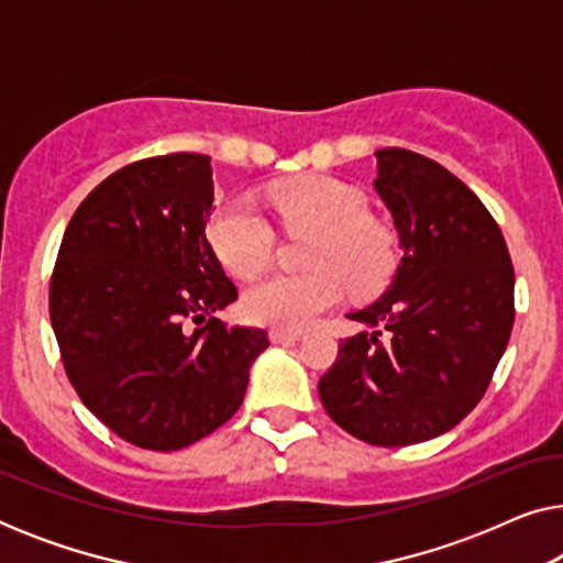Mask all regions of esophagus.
I'll list each match as a JSON object with an SVG mask.
<instances>
[{
  "mask_svg": "<svg viewBox=\"0 0 563 563\" xmlns=\"http://www.w3.org/2000/svg\"><path fill=\"white\" fill-rule=\"evenodd\" d=\"M305 333L302 330H287V328H274L268 338H272V343H291V341H299Z\"/></svg>",
  "mask_w": 563,
  "mask_h": 563,
  "instance_id": "obj_1",
  "label": "esophagus"
}]
</instances>
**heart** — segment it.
<instances>
[{"label":"heart","instance_id":"1","mask_svg":"<svg viewBox=\"0 0 563 563\" xmlns=\"http://www.w3.org/2000/svg\"><path fill=\"white\" fill-rule=\"evenodd\" d=\"M266 202L287 225L314 230L302 274H268L245 291V312L256 322L299 330L341 302L345 284L353 295H374L395 268V243L387 228L366 218V202L349 184L310 174L279 181ZM210 243L222 264L251 276L268 264L274 233L251 199H233L210 220Z\"/></svg>","mask_w":563,"mask_h":563}]
</instances>
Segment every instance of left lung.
I'll return each mask as SVG.
<instances>
[{
	"label": "left lung",
	"mask_w": 563,
	"mask_h": 563,
	"mask_svg": "<svg viewBox=\"0 0 563 563\" xmlns=\"http://www.w3.org/2000/svg\"><path fill=\"white\" fill-rule=\"evenodd\" d=\"M374 156L402 258L382 297L349 312L364 330L318 391L345 433L391 449L449 433L479 402L510 341L515 274L497 222L449 168L405 148Z\"/></svg>",
	"instance_id": "left-lung-1"
}]
</instances>
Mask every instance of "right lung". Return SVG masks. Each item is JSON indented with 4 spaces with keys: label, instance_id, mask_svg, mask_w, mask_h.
<instances>
[{
    "label": "right lung",
    "instance_id": "obj_1",
    "mask_svg": "<svg viewBox=\"0 0 563 563\" xmlns=\"http://www.w3.org/2000/svg\"><path fill=\"white\" fill-rule=\"evenodd\" d=\"M210 156L135 161L91 189L51 279V322L81 402L128 443L179 451L243 405L268 335L225 325L238 299L207 241Z\"/></svg>",
    "mask_w": 563,
    "mask_h": 563
}]
</instances>
